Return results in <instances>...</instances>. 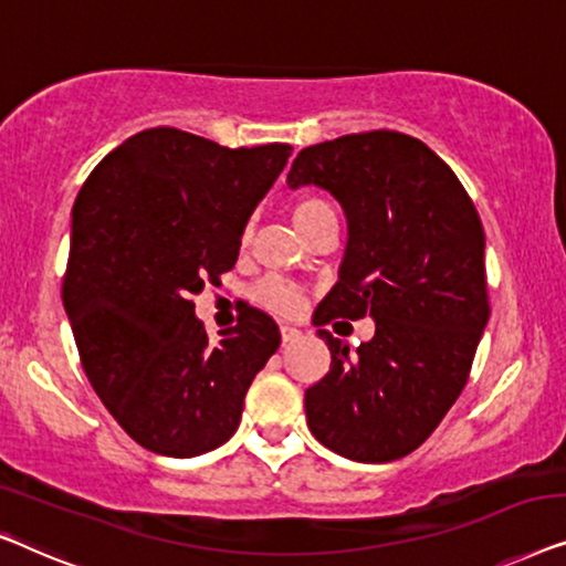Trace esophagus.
Returning <instances> with one entry per match:
<instances>
[{
    "mask_svg": "<svg viewBox=\"0 0 566 566\" xmlns=\"http://www.w3.org/2000/svg\"><path fill=\"white\" fill-rule=\"evenodd\" d=\"M300 338V331L292 328V325H282V340L284 344H292V340Z\"/></svg>",
    "mask_w": 566,
    "mask_h": 566,
    "instance_id": "esophagus-1",
    "label": "esophagus"
}]
</instances>
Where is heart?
I'll list each match as a JSON object with an SVG mask.
<instances>
[{"mask_svg":"<svg viewBox=\"0 0 566 566\" xmlns=\"http://www.w3.org/2000/svg\"><path fill=\"white\" fill-rule=\"evenodd\" d=\"M325 210H331V207L323 200H315V197H302V200L292 205V220H294V226L302 228L307 220H313L315 214H321ZM253 297H256L259 305H264L266 310H272V313H282V315L297 313L302 305V294L294 290V286L284 284L282 280L261 282L256 286V292H253Z\"/></svg>","mask_w":566,"mask_h":566,"instance_id":"b5f03b06","label":"heart"}]
</instances>
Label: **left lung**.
I'll use <instances>...</instances> for the list:
<instances>
[{"instance_id":"obj_1","label":"left lung","mask_w":566,"mask_h":566,"mask_svg":"<svg viewBox=\"0 0 566 566\" xmlns=\"http://www.w3.org/2000/svg\"><path fill=\"white\" fill-rule=\"evenodd\" d=\"M286 185L331 192L348 222L315 325L374 321L359 348L317 331L331 369L305 392L310 431L364 464L408 457L457 402L490 321L480 214L423 140L395 130L302 148Z\"/></svg>"}]
</instances>
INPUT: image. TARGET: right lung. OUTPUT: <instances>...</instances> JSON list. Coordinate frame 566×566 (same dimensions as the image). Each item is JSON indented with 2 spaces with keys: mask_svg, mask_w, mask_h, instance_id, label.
Instances as JSON below:
<instances>
[{
  "mask_svg": "<svg viewBox=\"0 0 566 566\" xmlns=\"http://www.w3.org/2000/svg\"><path fill=\"white\" fill-rule=\"evenodd\" d=\"M290 150L150 127L102 158L76 197L63 307L94 392L143 449L192 459L226 443L280 348L256 307L212 340L192 300L235 266Z\"/></svg>",
  "mask_w": 566,
  "mask_h": 566,
  "instance_id": "1",
  "label": "right lung"
}]
</instances>
